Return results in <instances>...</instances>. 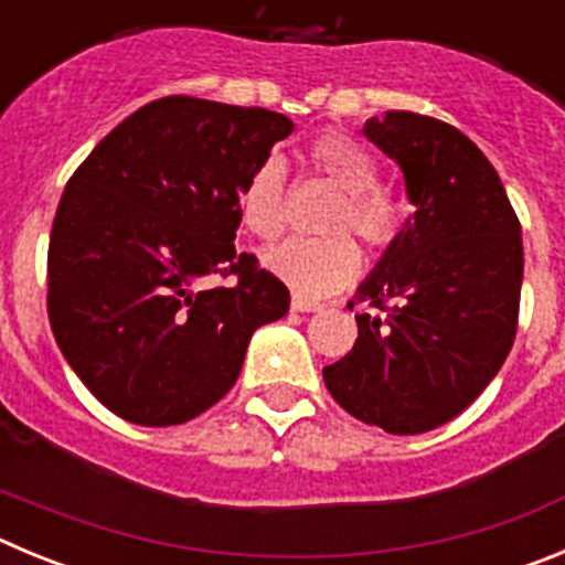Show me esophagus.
I'll return each instance as SVG.
<instances>
[{
  "instance_id": "34e87169",
  "label": "esophagus",
  "mask_w": 565,
  "mask_h": 565,
  "mask_svg": "<svg viewBox=\"0 0 565 565\" xmlns=\"http://www.w3.org/2000/svg\"><path fill=\"white\" fill-rule=\"evenodd\" d=\"M319 308H322V302H317V299H306V297H299V294H294L291 297V311L308 313V311H319Z\"/></svg>"
}]
</instances>
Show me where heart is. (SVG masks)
I'll return each mask as SVG.
<instances>
[{
	"label": "heart",
	"instance_id": "obj_1",
	"mask_svg": "<svg viewBox=\"0 0 565 565\" xmlns=\"http://www.w3.org/2000/svg\"><path fill=\"white\" fill-rule=\"evenodd\" d=\"M308 161L339 189L326 237H291L263 254V266L306 299L328 297L351 286L362 257L344 232H353L364 246L384 252L402 232V209L376 186L379 169L371 154L342 132H322L308 147ZM237 217L248 234L274 239L286 226V167L277 154L254 167L237 194Z\"/></svg>",
	"mask_w": 565,
	"mask_h": 565
}]
</instances>
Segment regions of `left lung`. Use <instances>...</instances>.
Here are the masks:
<instances>
[{
    "label": "left lung",
    "mask_w": 565,
    "mask_h": 565,
    "mask_svg": "<svg viewBox=\"0 0 565 565\" xmlns=\"http://www.w3.org/2000/svg\"><path fill=\"white\" fill-rule=\"evenodd\" d=\"M364 135L402 167L416 214L359 286V302L379 313H359L353 351L322 376L359 422L416 436L467 411L512 351L521 223L461 129L391 109L364 124Z\"/></svg>",
    "instance_id": "1"
}]
</instances>
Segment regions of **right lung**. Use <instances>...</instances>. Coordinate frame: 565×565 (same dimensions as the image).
I'll list each match as a JSON object with an SVG mask.
<instances>
[{
    "label": "right lung",
    "mask_w": 565,
    "mask_h": 565,
    "mask_svg": "<svg viewBox=\"0 0 565 565\" xmlns=\"http://www.w3.org/2000/svg\"><path fill=\"white\" fill-rule=\"evenodd\" d=\"M294 124L192 96L147 104L64 186L47 248V313L64 359L115 416L172 427L237 382L252 333L288 288L234 252L237 194ZM234 276L232 287L206 278Z\"/></svg>",
    "instance_id": "obj_1"
}]
</instances>
